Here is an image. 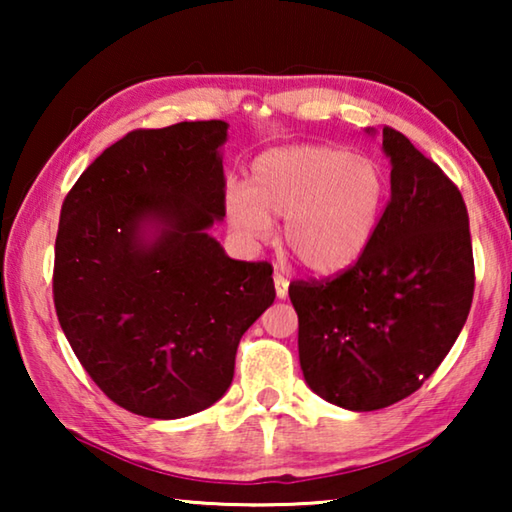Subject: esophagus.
Here are the masks:
<instances>
[{"label":"esophagus","mask_w":512,"mask_h":512,"mask_svg":"<svg viewBox=\"0 0 512 512\" xmlns=\"http://www.w3.org/2000/svg\"><path fill=\"white\" fill-rule=\"evenodd\" d=\"M273 282H275V296L282 298V300L287 298L289 296V280H287V277H284L282 273H275Z\"/></svg>","instance_id":"esophagus-1"}]
</instances>
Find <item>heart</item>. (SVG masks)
I'll return each mask as SVG.
<instances>
[{"label":"heart","mask_w":512,"mask_h":512,"mask_svg":"<svg viewBox=\"0 0 512 512\" xmlns=\"http://www.w3.org/2000/svg\"><path fill=\"white\" fill-rule=\"evenodd\" d=\"M386 198L379 164L336 146L300 144L259 155L246 187L225 194L232 228L248 239L284 221V246L316 275L348 271L375 237Z\"/></svg>","instance_id":"heart-1"}]
</instances>
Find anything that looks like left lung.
I'll use <instances>...</instances> for the list:
<instances>
[{
  "label": "left lung",
  "mask_w": 512,
  "mask_h": 512,
  "mask_svg": "<svg viewBox=\"0 0 512 512\" xmlns=\"http://www.w3.org/2000/svg\"><path fill=\"white\" fill-rule=\"evenodd\" d=\"M391 201L348 271L289 284L305 381L323 400L377 411L427 381L470 314L474 257L458 187L384 126Z\"/></svg>",
  "instance_id": "1"
}]
</instances>
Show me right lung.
<instances>
[{"mask_svg": "<svg viewBox=\"0 0 512 512\" xmlns=\"http://www.w3.org/2000/svg\"><path fill=\"white\" fill-rule=\"evenodd\" d=\"M221 119L140 128L63 201L54 305L69 345L121 409L185 418L221 400L241 336L273 305V266L207 235L225 216Z\"/></svg>", "mask_w": 512, "mask_h": 512, "instance_id": "obj_1", "label": "right lung"}]
</instances>
